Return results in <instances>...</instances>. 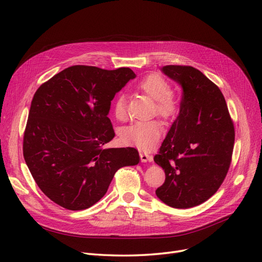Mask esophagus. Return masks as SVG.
Here are the masks:
<instances>
[{
  "label": "esophagus",
  "instance_id": "34e87169",
  "mask_svg": "<svg viewBox=\"0 0 262 262\" xmlns=\"http://www.w3.org/2000/svg\"><path fill=\"white\" fill-rule=\"evenodd\" d=\"M140 158L141 161L143 163H146V162H152L153 157L150 156L149 154H147L146 152H144V150H140Z\"/></svg>",
  "mask_w": 262,
  "mask_h": 262
}]
</instances>
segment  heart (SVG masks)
Wrapping results in <instances>:
<instances>
[{"mask_svg": "<svg viewBox=\"0 0 262 262\" xmlns=\"http://www.w3.org/2000/svg\"><path fill=\"white\" fill-rule=\"evenodd\" d=\"M138 90L147 97L155 100L156 113L168 119L176 114L178 100L170 92V86L160 75L152 74L144 77L139 84ZM114 116L119 121L126 119L125 98L119 95L114 102ZM162 136V125L157 121H140L126 126L121 132L122 143L137 146L142 150H149L156 146Z\"/></svg>", "mask_w": 262, "mask_h": 262, "instance_id": "b5f03b06", "label": "heart"}]
</instances>
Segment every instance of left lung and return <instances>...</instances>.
Wrapping results in <instances>:
<instances>
[{"instance_id":"8db88e82","label":"left lung","mask_w":262,"mask_h":262,"mask_svg":"<svg viewBox=\"0 0 262 262\" xmlns=\"http://www.w3.org/2000/svg\"><path fill=\"white\" fill-rule=\"evenodd\" d=\"M162 72L182 89L179 115L154 156L165 171L158 199L175 209L207 201L225 179L235 141L223 94L199 70L166 66Z\"/></svg>"}]
</instances>
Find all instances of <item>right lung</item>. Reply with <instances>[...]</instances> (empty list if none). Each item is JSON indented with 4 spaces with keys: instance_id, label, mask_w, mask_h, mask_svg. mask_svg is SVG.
I'll list each match as a JSON object with an SVG mask.
<instances>
[{
    "instance_id": "right-lung-1",
    "label": "right lung",
    "mask_w": 262,
    "mask_h": 262,
    "mask_svg": "<svg viewBox=\"0 0 262 262\" xmlns=\"http://www.w3.org/2000/svg\"><path fill=\"white\" fill-rule=\"evenodd\" d=\"M134 77L129 68L73 66L35 93L24 158L38 187L60 207L91 208L105 195L119 168L139 164L134 147H104L115 137L108 118L112 100Z\"/></svg>"
}]
</instances>
